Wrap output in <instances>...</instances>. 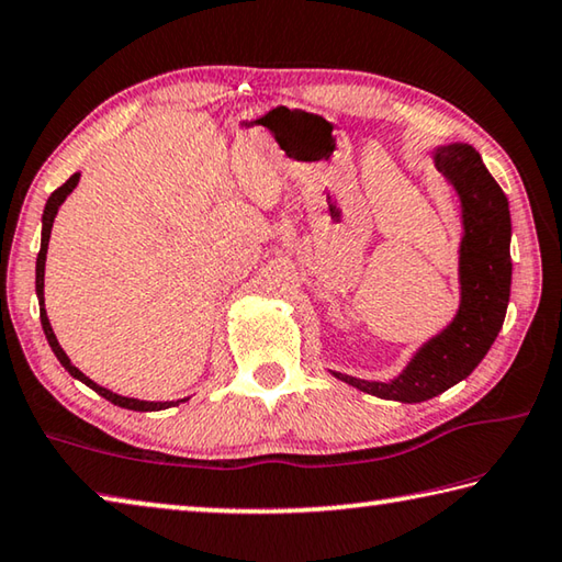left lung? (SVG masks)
I'll use <instances>...</instances> for the list:
<instances>
[{
	"mask_svg": "<svg viewBox=\"0 0 562 562\" xmlns=\"http://www.w3.org/2000/svg\"><path fill=\"white\" fill-rule=\"evenodd\" d=\"M434 164L461 198L459 312L441 335L416 351L392 382H367L331 372L359 392L404 404L426 402L469 376L496 341L510 300V211L506 193L483 166L479 150L469 144L436 148Z\"/></svg>",
	"mask_w": 562,
	"mask_h": 562,
	"instance_id": "obj_1",
	"label": "left lung"
}]
</instances>
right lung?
<instances>
[{"instance_id": "obj_1", "label": "right lung", "mask_w": 562, "mask_h": 562, "mask_svg": "<svg viewBox=\"0 0 562 562\" xmlns=\"http://www.w3.org/2000/svg\"><path fill=\"white\" fill-rule=\"evenodd\" d=\"M79 176L81 173H74L61 188L54 190V193L49 195V201H46L44 215H42V250H40V255H36V297H40V317H42L44 335H46V339H49V347H52V351L56 355V359L61 361V367L66 369V372H69L74 379H79V382H83L87 386H91L93 392L101 394L103 398H109L111 404H116L121 408H131V412H160V408L176 406L178 402H140V398H131V396H121V394L109 392V389L99 386L97 382H91L87 374L79 372V369L71 364V359L66 357V351L61 349L59 341H56V335H54V329L49 325V317H46V310H44V265H46V250H49V237H52L54 217H56V213H59V205L66 201V195L71 193V190L76 188V183H79ZM180 402H186V398H180Z\"/></svg>"}]
</instances>
